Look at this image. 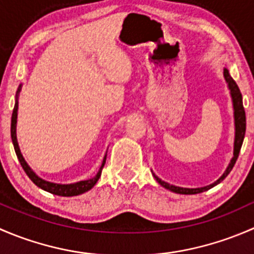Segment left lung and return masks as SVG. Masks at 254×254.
Listing matches in <instances>:
<instances>
[{"label":"left lung","instance_id":"8db88e82","mask_svg":"<svg viewBox=\"0 0 254 254\" xmlns=\"http://www.w3.org/2000/svg\"><path fill=\"white\" fill-rule=\"evenodd\" d=\"M224 77H225V79H226L227 86H229L230 94H231V98H232V104H234V118H235L234 157H232L230 165L227 166V168H226V171L224 172V175L220 177L216 182H214V183L210 184V186L203 187V188H181V187L171 186V184L166 183V182H163L162 179H160L157 176H155L152 173L156 181H157L161 186L165 187L166 189H170L171 191H175V193H178V194H198V193H203V191H205V190H209L210 188H212V187H215L216 184H219L220 182L224 181V179L227 177V175L231 172V170L234 168L235 163H236L238 155H240L241 146H242L243 139H245L246 113H245V108H243V103H242V94H241V91H240V88H238L236 82H235L234 78L230 76L229 70H227V68H224Z\"/></svg>","mask_w":254,"mask_h":254}]
</instances>
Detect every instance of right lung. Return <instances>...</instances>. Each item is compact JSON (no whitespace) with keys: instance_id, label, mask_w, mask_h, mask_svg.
<instances>
[{"instance_id":"1","label":"right lung","mask_w":254,"mask_h":254,"mask_svg":"<svg viewBox=\"0 0 254 254\" xmlns=\"http://www.w3.org/2000/svg\"><path fill=\"white\" fill-rule=\"evenodd\" d=\"M20 87L22 84L19 86L18 88L17 94H16V104H14V108H13V113H12V120H11V137H12V142H13L14 146V151H16V155L19 160L20 166L23 167L24 172L27 173V176L32 179L33 183L35 184L37 187L42 188L43 190L49 191L51 194H55V195H60V196H73V195H79L82 193H86L87 190L92 189L94 187V184L98 182L99 177H101L102 170L104 167V163H106L107 160V155L104 156L103 158V162H102L101 168H99L98 173L91 179H87V181H81L77 182V183H72V184H58V183H51V182L44 181L40 177H38L34 173V171L28 166V163L25 162L24 157L23 155L20 153L19 150V146H18V141H17V134H16V127H17V112H18V94L20 92Z\"/></svg>"}]
</instances>
